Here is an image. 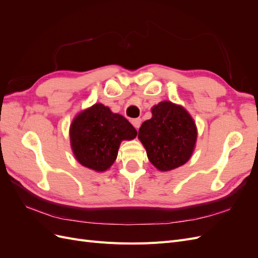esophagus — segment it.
Instances as JSON below:
<instances>
[{"label":"esophagus","mask_w":258,"mask_h":258,"mask_svg":"<svg viewBox=\"0 0 258 258\" xmlns=\"http://www.w3.org/2000/svg\"><path fill=\"white\" fill-rule=\"evenodd\" d=\"M141 121H142L141 118H135V119L131 120V123L134 124V127L138 130L140 128V126H141Z\"/></svg>","instance_id":"34e87169"}]
</instances>
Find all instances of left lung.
I'll list each match as a JSON object with an SVG mask.
<instances>
[{
  "label": "left lung",
  "instance_id": "left-lung-1",
  "mask_svg": "<svg viewBox=\"0 0 258 258\" xmlns=\"http://www.w3.org/2000/svg\"><path fill=\"white\" fill-rule=\"evenodd\" d=\"M152 113V118L139 130L148 159L160 171L184 165L190 158L197 140L196 124L190 115L169 101L155 105Z\"/></svg>",
  "mask_w": 258,
  "mask_h": 258
}]
</instances>
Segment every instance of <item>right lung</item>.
I'll return each instance as SVG.
<instances>
[{
  "label": "right lung",
  "instance_id": "right-lung-1",
  "mask_svg": "<svg viewBox=\"0 0 258 258\" xmlns=\"http://www.w3.org/2000/svg\"><path fill=\"white\" fill-rule=\"evenodd\" d=\"M70 137L79 162L105 171L115 161L120 142L136 138L137 130L124 117L98 103L79 114L71 124Z\"/></svg>",
  "mask_w": 258,
  "mask_h": 258
}]
</instances>
